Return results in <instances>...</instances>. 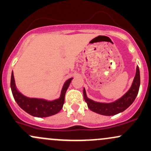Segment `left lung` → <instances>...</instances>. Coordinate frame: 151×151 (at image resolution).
<instances>
[{
  "mask_svg": "<svg viewBox=\"0 0 151 151\" xmlns=\"http://www.w3.org/2000/svg\"><path fill=\"white\" fill-rule=\"evenodd\" d=\"M140 84V70H139V67H137L136 73H135V76L134 77L131 87L126 93L120 99L115 100V102H110V103L95 102L87 97L84 88L83 89L84 99L87 102L89 110L93 111L96 113L106 116L115 115L126 110L127 107L134 102V100L136 98L137 93H138Z\"/></svg>",
  "mask_w": 151,
  "mask_h": 151,
  "instance_id": "1",
  "label": "left lung"
}]
</instances>
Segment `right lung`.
<instances>
[{"label": "right lung", "instance_id": "1", "mask_svg": "<svg viewBox=\"0 0 151 151\" xmlns=\"http://www.w3.org/2000/svg\"><path fill=\"white\" fill-rule=\"evenodd\" d=\"M72 79H67L64 84L59 98L51 101L44 99L30 98L21 94L16 88L13 72L11 73V88L14 100L22 110L34 117H46L55 115L62 110L64 103L66 92Z\"/></svg>", "mask_w": 151, "mask_h": 151}]
</instances>
